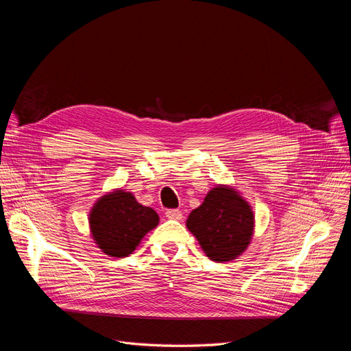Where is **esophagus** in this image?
Segmentation results:
<instances>
[{
    "mask_svg": "<svg viewBox=\"0 0 351 351\" xmlns=\"http://www.w3.org/2000/svg\"><path fill=\"white\" fill-rule=\"evenodd\" d=\"M165 217H167L168 219L180 221V219L183 218V214H182V210H180V209H167V210H165Z\"/></svg>",
    "mask_w": 351,
    "mask_h": 351,
    "instance_id": "esophagus-1",
    "label": "esophagus"
}]
</instances>
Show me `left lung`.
<instances>
[{"label": "left lung", "instance_id": "obj_1", "mask_svg": "<svg viewBox=\"0 0 351 351\" xmlns=\"http://www.w3.org/2000/svg\"><path fill=\"white\" fill-rule=\"evenodd\" d=\"M186 226L209 259L228 262L249 246L254 217L250 205L234 189L218 186L190 212Z\"/></svg>", "mask_w": 351, "mask_h": 351}]
</instances>
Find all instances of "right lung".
Masks as SVG:
<instances>
[{"label": "right lung", "mask_w": 351, "mask_h": 351, "mask_svg": "<svg viewBox=\"0 0 351 351\" xmlns=\"http://www.w3.org/2000/svg\"><path fill=\"white\" fill-rule=\"evenodd\" d=\"M156 212L143 206L124 190L102 196L89 214L90 232L98 247L108 256L125 258L143 236L158 226Z\"/></svg>", "instance_id": "1"}]
</instances>
